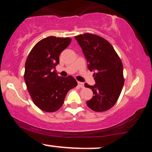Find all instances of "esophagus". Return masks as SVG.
Wrapping results in <instances>:
<instances>
[{
    "mask_svg": "<svg viewBox=\"0 0 152 152\" xmlns=\"http://www.w3.org/2000/svg\"><path fill=\"white\" fill-rule=\"evenodd\" d=\"M78 86L80 87V88H83L84 87V83H82V82H78Z\"/></svg>",
    "mask_w": 152,
    "mask_h": 152,
    "instance_id": "34e87169",
    "label": "esophagus"
}]
</instances>
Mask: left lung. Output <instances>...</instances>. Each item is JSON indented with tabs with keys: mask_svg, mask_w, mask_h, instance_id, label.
Returning a JSON list of instances; mask_svg holds the SVG:
<instances>
[{
	"mask_svg": "<svg viewBox=\"0 0 152 152\" xmlns=\"http://www.w3.org/2000/svg\"><path fill=\"white\" fill-rule=\"evenodd\" d=\"M88 62V69L94 71L96 84L85 83L94 96L86 104L94 111H105L117 102L124 83L123 65L114 48L106 39L96 35L85 34L75 36Z\"/></svg>",
	"mask_w": 152,
	"mask_h": 152,
	"instance_id": "left-lung-1",
	"label": "left lung"
}]
</instances>
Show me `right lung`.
<instances>
[{"instance_id":"right-lung-1","label":"right lung","mask_w":152,"mask_h":152,"mask_svg":"<svg viewBox=\"0 0 152 152\" xmlns=\"http://www.w3.org/2000/svg\"><path fill=\"white\" fill-rule=\"evenodd\" d=\"M71 41L70 38L48 36L35 45L26 59L24 79L27 89L35 105L43 111L58 110L68 91L77 86L73 76L60 77L54 70L61 53Z\"/></svg>"}]
</instances>
